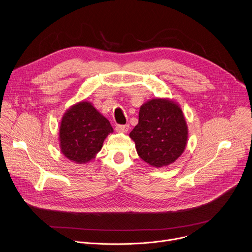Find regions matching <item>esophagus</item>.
I'll return each mask as SVG.
<instances>
[{"instance_id": "1", "label": "esophagus", "mask_w": 252, "mask_h": 252, "mask_svg": "<svg viewBox=\"0 0 252 252\" xmlns=\"http://www.w3.org/2000/svg\"><path fill=\"white\" fill-rule=\"evenodd\" d=\"M128 129H129L128 125H119L116 126V130L118 132H127Z\"/></svg>"}]
</instances>
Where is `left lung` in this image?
Returning a JSON list of instances; mask_svg holds the SVG:
<instances>
[{"label":"left lung","instance_id":"obj_1","mask_svg":"<svg viewBox=\"0 0 252 252\" xmlns=\"http://www.w3.org/2000/svg\"><path fill=\"white\" fill-rule=\"evenodd\" d=\"M139 158L154 167L167 166L186 150L189 127L182 107L169 98L143 103L138 124L129 133Z\"/></svg>","mask_w":252,"mask_h":252}]
</instances>
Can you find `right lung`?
Segmentation results:
<instances>
[{
  "label": "right lung",
  "mask_w": 252,
  "mask_h": 252,
  "mask_svg": "<svg viewBox=\"0 0 252 252\" xmlns=\"http://www.w3.org/2000/svg\"><path fill=\"white\" fill-rule=\"evenodd\" d=\"M114 129L92 104L84 100L71 105L63 114L59 140L62 154L70 161L88 163L101 150L103 140Z\"/></svg>",
  "instance_id": "right-lung-1"
}]
</instances>
